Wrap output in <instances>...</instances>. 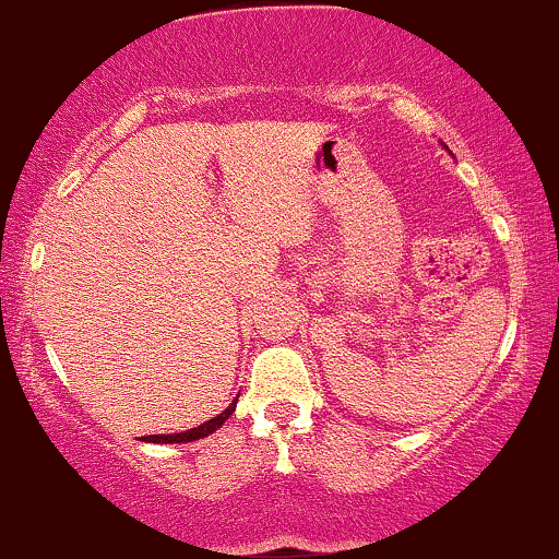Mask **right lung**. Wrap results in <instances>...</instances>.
Here are the masks:
<instances>
[{
	"label": "right lung",
	"mask_w": 559,
	"mask_h": 559,
	"mask_svg": "<svg viewBox=\"0 0 559 559\" xmlns=\"http://www.w3.org/2000/svg\"><path fill=\"white\" fill-rule=\"evenodd\" d=\"M235 403H238V400H233V403H229L227 408L219 413V416L212 418V421H206V424L195 426V429L180 431V435H151V437H143V439H146V442H164V444H169V442H193V439L209 437V435H212V431L219 429V426L225 424L229 416H233V411H235Z\"/></svg>",
	"instance_id": "right-lung-1"
}]
</instances>
